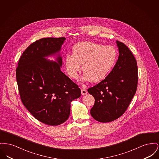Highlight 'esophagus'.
Returning a JSON list of instances; mask_svg holds the SVG:
<instances>
[{"label":"esophagus","instance_id":"esophagus-1","mask_svg":"<svg viewBox=\"0 0 159 159\" xmlns=\"http://www.w3.org/2000/svg\"><path fill=\"white\" fill-rule=\"evenodd\" d=\"M81 93H82V95H86V93H88V92H87V91H86V89H81Z\"/></svg>","mask_w":159,"mask_h":159}]
</instances>
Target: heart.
<instances>
[{
	"label": "heart",
	"mask_w": 159,
	"mask_h": 159,
	"mask_svg": "<svg viewBox=\"0 0 159 159\" xmlns=\"http://www.w3.org/2000/svg\"><path fill=\"white\" fill-rule=\"evenodd\" d=\"M73 53L66 56L65 66L68 76L76 79L82 65L84 74L81 81L90 80L93 83L100 82L107 76L117 57L114 47L93 41L78 43L73 48Z\"/></svg>",
	"instance_id": "obj_1"
}]
</instances>
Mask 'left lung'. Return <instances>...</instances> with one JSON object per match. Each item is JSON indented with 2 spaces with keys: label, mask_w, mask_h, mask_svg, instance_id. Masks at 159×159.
<instances>
[{
  "label": "left lung",
  "mask_w": 159,
  "mask_h": 159,
  "mask_svg": "<svg viewBox=\"0 0 159 159\" xmlns=\"http://www.w3.org/2000/svg\"><path fill=\"white\" fill-rule=\"evenodd\" d=\"M119 50L118 61L108 75L88 93L95 98L90 113L101 122L113 121L125 112L135 95L138 86V66L130 49L116 41Z\"/></svg>",
  "instance_id": "left-lung-1"
}]
</instances>
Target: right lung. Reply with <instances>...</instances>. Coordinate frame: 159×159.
Returning a JSON list of instances; mask_svg holds the SVG:
<instances>
[{
  "label": "right lung",
  "instance_id": "add662e5",
  "mask_svg": "<svg viewBox=\"0 0 159 159\" xmlns=\"http://www.w3.org/2000/svg\"><path fill=\"white\" fill-rule=\"evenodd\" d=\"M66 38H44L23 53L16 69L21 100L37 120L49 125L66 122L71 102L81 95L78 86L61 70ZM53 56L55 61L47 59Z\"/></svg>",
  "mask_w": 159,
  "mask_h": 159
}]
</instances>
